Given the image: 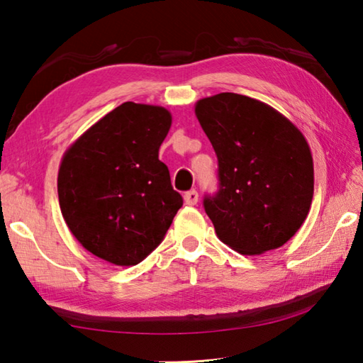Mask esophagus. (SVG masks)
<instances>
[{"mask_svg": "<svg viewBox=\"0 0 363 363\" xmlns=\"http://www.w3.org/2000/svg\"><path fill=\"white\" fill-rule=\"evenodd\" d=\"M184 201L189 206H195L198 203V191L196 190H189L186 195H184Z\"/></svg>", "mask_w": 363, "mask_h": 363, "instance_id": "obj_1", "label": "esophagus"}]
</instances>
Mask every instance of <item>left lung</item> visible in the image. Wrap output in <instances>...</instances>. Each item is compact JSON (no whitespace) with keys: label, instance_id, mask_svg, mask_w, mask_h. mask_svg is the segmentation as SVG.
Segmentation results:
<instances>
[{"label":"left lung","instance_id":"left-lung-1","mask_svg":"<svg viewBox=\"0 0 363 363\" xmlns=\"http://www.w3.org/2000/svg\"><path fill=\"white\" fill-rule=\"evenodd\" d=\"M199 125L217 154L218 189L203 206L218 238L242 254L276 250L295 235L313 198V162L299 129L257 99H199Z\"/></svg>","mask_w":363,"mask_h":363}]
</instances>
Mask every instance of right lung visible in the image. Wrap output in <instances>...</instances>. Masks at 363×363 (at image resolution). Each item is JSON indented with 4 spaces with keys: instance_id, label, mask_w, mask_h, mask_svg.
Listing matches in <instances>:
<instances>
[{
    "instance_id": "right-lung-1",
    "label": "right lung",
    "mask_w": 363,
    "mask_h": 363,
    "mask_svg": "<svg viewBox=\"0 0 363 363\" xmlns=\"http://www.w3.org/2000/svg\"><path fill=\"white\" fill-rule=\"evenodd\" d=\"M172 126L164 107H115L65 152L57 195L79 243L115 265H137L164 240L182 196L159 148Z\"/></svg>"
}]
</instances>
